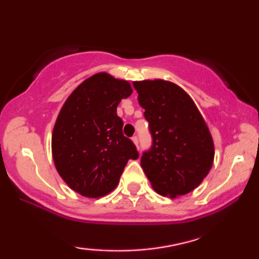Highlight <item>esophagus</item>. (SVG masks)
<instances>
[{"label":"esophagus","instance_id":"obj_1","mask_svg":"<svg viewBox=\"0 0 259 259\" xmlns=\"http://www.w3.org/2000/svg\"><path fill=\"white\" fill-rule=\"evenodd\" d=\"M132 141L134 143V145H136V146L138 147V144H139V140H138V137H137V136H134V137L132 138Z\"/></svg>","mask_w":259,"mask_h":259}]
</instances>
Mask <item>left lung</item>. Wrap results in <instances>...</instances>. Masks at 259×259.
Wrapping results in <instances>:
<instances>
[{
	"instance_id": "obj_1",
	"label": "left lung",
	"mask_w": 259,
	"mask_h": 259,
	"mask_svg": "<svg viewBox=\"0 0 259 259\" xmlns=\"http://www.w3.org/2000/svg\"><path fill=\"white\" fill-rule=\"evenodd\" d=\"M150 125L152 146L141 167L161 196L176 198L200 185L212 167L213 140L196 104L183 88L165 80L134 81Z\"/></svg>"
}]
</instances>
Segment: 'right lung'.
I'll list each match as a JSON object with an SVG mask.
<instances>
[{"mask_svg": "<svg viewBox=\"0 0 259 259\" xmlns=\"http://www.w3.org/2000/svg\"><path fill=\"white\" fill-rule=\"evenodd\" d=\"M132 92L128 81L94 74L73 91L59 113L53 159L61 178L81 196H106L118 185L127 161L139 157L116 114L121 99Z\"/></svg>", "mask_w": 259, "mask_h": 259, "instance_id": "right-lung-1", "label": "right lung"}]
</instances>
